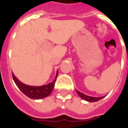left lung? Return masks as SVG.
I'll return each mask as SVG.
<instances>
[{
    "label": "left lung",
    "mask_w": 128,
    "mask_h": 128,
    "mask_svg": "<svg viewBox=\"0 0 128 128\" xmlns=\"http://www.w3.org/2000/svg\"><path fill=\"white\" fill-rule=\"evenodd\" d=\"M76 91L78 92V94H79V96H80L81 98L85 101H87L88 102H98L99 100H101L102 99H103L104 96H99V97H94V96H88L86 94H84L82 92H81L78 90H76Z\"/></svg>",
    "instance_id": "8db88e82"
}]
</instances>
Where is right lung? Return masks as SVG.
I'll list each match as a JSON object with an SVG mask.
<instances>
[{
    "instance_id": "1",
    "label": "right lung",
    "mask_w": 128,
    "mask_h": 128,
    "mask_svg": "<svg viewBox=\"0 0 128 128\" xmlns=\"http://www.w3.org/2000/svg\"><path fill=\"white\" fill-rule=\"evenodd\" d=\"M58 71H57L54 81L46 85H43L41 86H32L22 83L20 81L18 80V79L16 78L15 75L12 73L13 80L16 84V86H18V88L20 89L26 96L32 99H43V98L49 96V94L51 93V92L54 88L55 82H56V78L58 77Z\"/></svg>"
}]
</instances>
